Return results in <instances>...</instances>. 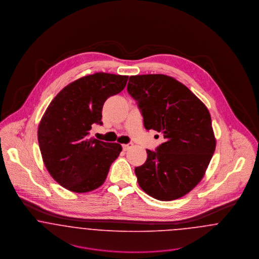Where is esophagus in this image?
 Wrapping results in <instances>:
<instances>
[{"label":"esophagus","instance_id":"esophagus-1","mask_svg":"<svg viewBox=\"0 0 259 259\" xmlns=\"http://www.w3.org/2000/svg\"><path fill=\"white\" fill-rule=\"evenodd\" d=\"M122 147H123V151H127L132 147V144H123Z\"/></svg>","mask_w":259,"mask_h":259}]
</instances>
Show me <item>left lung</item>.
Instances as JSON below:
<instances>
[{
    "instance_id": "left-lung-1",
    "label": "left lung",
    "mask_w": 259,
    "mask_h": 259,
    "mask_svg": "<svg viewBox=\"0 0 259 259\" xmlns=\"http://www.w3.org/2000/svg\"><path fill=\"white\" fill-rule=\"evenodd\" d=\"M127 92L145 128L164 138L135 169L140 188L160 201L183 197L202 180L215 150L208 110L186 85L163 74L131 76Z\"/></svg>"
}]
</instances>
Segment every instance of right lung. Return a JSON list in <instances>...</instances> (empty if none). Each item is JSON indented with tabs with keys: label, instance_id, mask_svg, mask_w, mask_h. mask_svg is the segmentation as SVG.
Wrapping results in <instances>:
<instances>
[{
	"label": "right lung",
	"instance_id": "right-lung-1",
	"mask_svg": "<svg viewBox=\"0 0 259 259\" xmlns=\"http://www.w3.org/2000/svg\"><path fill=\"white\" fill-rule=\"evenodd\" d=\"M128 76L99 72L69 83L46 110L38 127L44 163L67 190L85 193L101 186L120 155L119 143L90 138L92 124H102V107L124 89Z\"/></svg>",
	"mask_w": 259,
	"mask_h": 259
}]
</instances>
